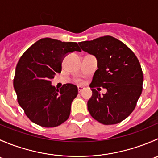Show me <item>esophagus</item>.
Wrapping results in <instances>:
<instances>
[{"mask_svg":"<svg viewBox=\"0 0 158 158\" xmlns=\"http://www.w3.org/2000/svg\"><path fill=\"white\" fill-rule=\"evenodd\" d=\"M83 90H84L83 87H82V86H78V91H79V93H80V92H82Z\"/></svg>","mask_w":158,"mask_h":158,"instance_id":"34e87169","label":"esophagus"}]
</instances>
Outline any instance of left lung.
Masks as SVG:
<instances>
[{
  "label": "left lung",
  "instance_id": "left-lung-1",
  "mask_svg": "<svg viewBox=\"0 0 158 158\" xmlns=\"http://www.w3.org/2000/svg\"><path fill=\"white\" fill-rule=\"evenodd\" d=\"M79 44L97 59L98 69L89 85L92 91L87 104L89 113L103 125L122 122L134 111L142 92L144 76L138 58L125 44L111 36ZM100 87L107 92L101 95L95 89Z\"/></svg>",
  "mask_w": 158,
  "mask_h": 158
}]
</instances>
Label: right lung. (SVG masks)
I'll list each match as a JSON object with an SVG mask.
<instances>
[{
  "mask_svg": "<svg viewBox=\"0 0 158 158\" xmlns=\"http://www.w3.org/2000/svg\"><path fill=\"white\" fill-rule=\"evenodd\" d=\"M74 51H81L77 43L43 38L19 60L14 87L19 105L33 123L53 128L69 118L77 86L67 83L59 90L51 85V79L61 73L64 57Z\"/></svg>",
  "mask_w": 158,
  "mask_h": 158,
  "instance_id": "obj_1",
  "label": "right lung"
}]
</instances>
